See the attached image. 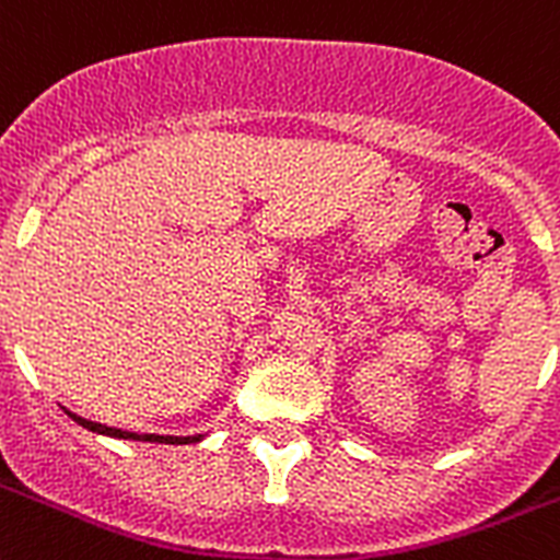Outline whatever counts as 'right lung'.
<instances>
[{
    "mask_svg": "<svg viewBox=\"0 0 560 560\" xmlns=\"http://www.w3.org/2000/svg\"><path fill=\"white\" fill-rule=\"evenodd\" d=\"M66 411L71 420L77 422V425L88 428V431L93 433H102V436H113V439H129V442H156V445H192V442H201L207 433H196V436H160V433H135V431H121V428H109V425H102V422H93V420H85V417L74 415V411Z\"/></svg>",
    "mask_w": 560,
    "mask_h": 560,
    "instance_id": "1",
    "label": "right lung"
}]
</instances>
